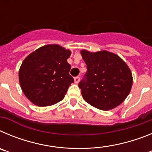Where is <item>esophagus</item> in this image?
I'll use <instances>...</instances> for the list:
<instances>
[{"label":"esophagus","mask_w":152,"mask_h":152,"mask_svg":"<svg viewBox=\"0 0 152 152\" xmlns=\"http://www.w3.org/2000/svg\"><path fill=\"white\" fill-rule=\"evenodd\" d=\"M79 81H80V77L77 76V77H75V84H78Z\"/></svg>","instance_id":"1"}]
</instances>
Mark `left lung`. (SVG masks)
Segmentation results:
<instances>
[{"mask_svg":"<svg viewBox=\"0 0 152 152\" xmlns=\"http://www.w3.org/2000/svg\"><path fill=\"white\" fill-rule=\"evenodd\" d=\"M87 64L85 79L79 83L84 100L101 110L120 105L131 91L132 75L126 63L108 51H80Z\"/></svg>","mask_w":152,"mask_h":152,"instance_id":"1","label":"left lung"}]
</instances>
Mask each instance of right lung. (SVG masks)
Listing matches in <instances>:
<instances>
[{"label": "right lung", "mask_w": 152, "mask_h": 152, "mask_svg": "<svg viewBox=\"0 0 152 152\" xmlns=\"http://www.w3.org/2000/svg\"><path fill=\"white\" fill-rule=\"evenodd\" d=\"M72 52L56 44L42 46L23 60L19 81L25 96L33 104L47 107L63 100L74 83L67 59Z\"/></svg>", "instance_id": "right-lung-1"}]
</instances>
